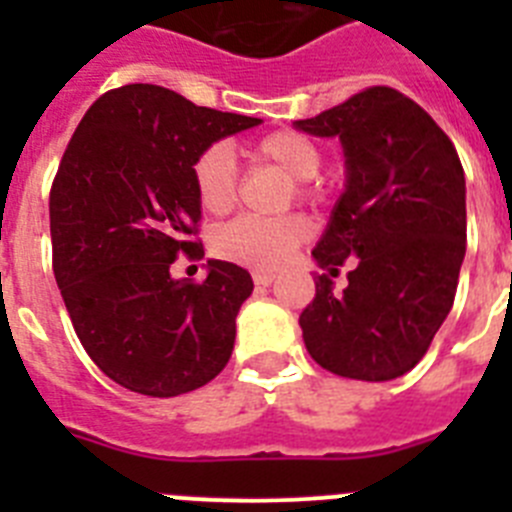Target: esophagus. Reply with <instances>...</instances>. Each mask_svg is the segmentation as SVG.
<instances>
[{"label":"esophagus","instance_id":"obj_1","mask_svg":"<svg viewBox=\"0 0 512 512\" xmlns=\"http://www.w3.org/2000/svg\"><path fill=\"white\" fill-rule=\"evenodd\" d=\"M274 279H277V277H274L271 271H253V282L259 284V287H269Z\"/></svg>","mask_w":512,"mask_h":512}]
</instances>
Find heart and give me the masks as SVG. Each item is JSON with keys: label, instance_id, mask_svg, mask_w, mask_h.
Segmentation results:
<instances>
[{"label": "heart", "instance_id": "obj_1", "mask_svg": "<svg viewBox=\"0 0 512 512\" xmlns=\"http://www.w3.org/2000/svg\"><path fill=\"white\" fill-rule=\"evenodd\" d=\"M253 158L261 164L279 166L295 179V192L300 202H315L320 187L312 176L320 171L323 153L318 143L297 130H277L259 138L251 148ZM192 189L200 207L210 215H225L238 200V174L235 158L225 143H210L192 161ZM310 225L302 215H284L274 220L264 217H235L212 233L215 256L251 269H277L289 259L300 243L307 241Z\"/></svg>", "mask_w": 512, "mask_h": 512}]
</instances>
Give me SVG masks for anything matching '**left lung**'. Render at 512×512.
<instances>
[{"label": "left lung", "mask_w": 512, "mask_h": 512, "mask_svg": "<svg viewBox=\"0 0 512 512\" xmlns=\"http://www.w3.org/2000/svg\"><path fill=\"white\" fill-rule=\"evenodd\" d=\"M341 138L348 182L312 256L348 287L315 279L300 328L310 356L338 377L387 382L425 356L449 315L467 251V184L454 143L392 87H369L297 120Z\"/></svg>", "instance_id": "8db88e82"}]
</instances>
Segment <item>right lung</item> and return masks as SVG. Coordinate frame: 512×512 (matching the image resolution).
<instances>
[{
	"label": "right lung",
	"instance_id": "add662e5",
	"mask_svg": "<svg viewBox=\"0 0 512 512\" xmlns=\"http://www.w3.org/2000/svg\"><path fill=\"white\" fill-rule=\"evenodd\" d=\"M259 122L128 84L71 135L51 187L53 274L84 351L125 390L184 395L228 364L251 274L230 261H207L205 282L169 269L179 253L205 256L192 161Z\"/></svg>",
	"mask_w": 512,
	"mask_h": 512
}]
</instances>
